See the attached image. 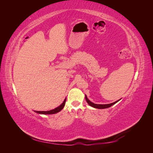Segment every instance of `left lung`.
Instances as JSON below:
<instances>
[{"label": "left lung", "instance_id": "1", "mask_svg": "<svg viewBox=\"0 0 153 153\" xmlns=\"http://www.w3.org/2000/svg\"><path fill=\"white\" fill-rule=\"evenodd\" d=\"M85 99H86V101L87 102V103H88L91 106L94 107V108H99V109H104V108H109V107L112 106L113 105H114V104L117 102V101H116V102H113V103L107 104V105H97V104H95V103H93L92 102H91L90 100L88 99H87V97L86 95H85Z\"/></svg>", "mask_w": 153, "mask_h": 153}]
</instances>
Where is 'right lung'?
<instances>
[{"label":"right lung","mask_w":153,"mask_h":153,"mask_svg":"<svg viewBox=\"0 0 153 153\" xmlns=\"http://www.w3.org/2000/svg\"><path fill=\"white\" fill-rule=\"evenodd\" d=\"M65 102H66V99L64 100V102H62L61 105H60L57 108H54L52 110H49V111H39L37 112L39 113H41V114H56L58 112H60V110L64 108V106L65 105Z\"/></svg>","instance_id":"right-lung-1"}]
</instances>
